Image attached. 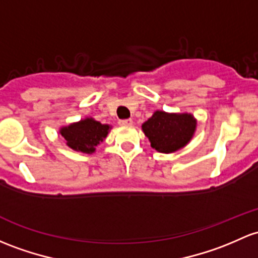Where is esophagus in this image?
I'll list each match as a JSON object with an SVG mask.
<instances>
[{
  "mask_svg": "<svg viewBox=\"0 0 258 258\" xmlns=\"http://www.w3.org/2000/svg\"><path fill=\"white\" fill-rule=\"evenodd\" d=\"M118 124H120V126H131V124H134V121H132L131 118H126V120L118 121Z\"/></svg>",
  "mask_w": 258,
  "mask_h": 258,
  "instance_id": "1",
  "label": "esophagus"
}]
</instances>
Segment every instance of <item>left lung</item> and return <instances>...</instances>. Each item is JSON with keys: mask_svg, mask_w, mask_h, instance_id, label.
<instances>
[{"mask_svg": "<svg viewBox=\"0 0 258 258\" xmlns=\"http://www.w3.org/2000/svg\"><path fill=\"white\" fill-rule=\"evenodd\" d=\"M194 117L189 113H167L156 111L142 124L145 135L150 138L151 146L158 152L170 153L184 147L193 137Z\"/></svg>", "mask_w": 258, "mask_h": 258, "instance_id": "obj_1", "label": "left lung"}]
</instances>
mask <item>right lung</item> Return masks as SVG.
Masks as SVG:
<instances>
[{
	"label": "right lung",
	"instance_id": "obj_1",
	"mask_svg": "<svg viewBox=\"0 0 258 258\" xmlns=\"http://www.w3.org/2000/svg\"><path fill=\"white\" fill-rule=\"evenodd\" d=\"M108 128V124H102L93 118H86L78 123L63 127L60 134L70 148L84 153H93L95 147L99 146L107 136Z\"/></svg>",
	"mask_w": 258,
	"mask_h": 258
}]
</instances>
